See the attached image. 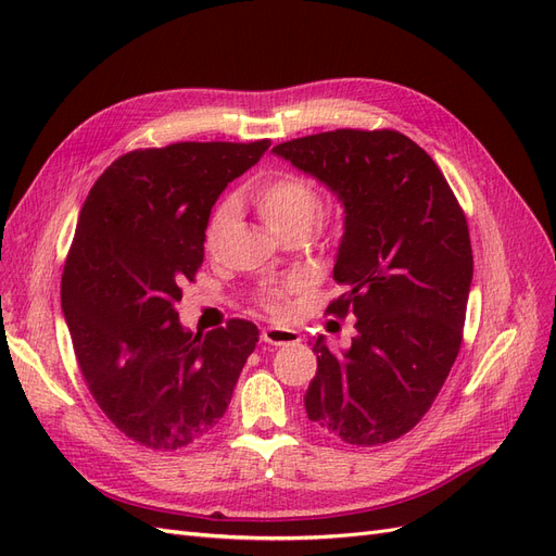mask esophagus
I'll return each mask as SVG.
<instances>
[{"mask_svg": "<svg viewBox=\"0 0 556 556\" xmlns=\"http://www.w3.org/2000/svg\"><path fill=\"white\" fill-rule=\"evenodd\" d=\"M262 341L268 345H292V343H299V333L292 329L268 327V329H262Z\"/></svg>", "mask_w": 556, "mask_h": 556, "instance_id": "34e87169", "label": "esophagus"}]
</instances>
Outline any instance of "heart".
Listing matches in <instances>:
<instances>
[{
	"instance_id": "heart-1",
	"label": "heart",
	"mask_w": 556,
	"mask_h": 556,
	"mask_svg": "<svg viewBox=\"0 0 556 556\" xmlns=\"http://www.w3.org/2000/svg\"><path fill=\"white\" fill-rule=\"evenodd\" d=\"M248 201L262 225L282 241L304 239L317 220H329L339 213V206H323V194H319L317 185L296 172H278L255 182L248 190ZM233 215H237V206L231 199L220 201L213 208L204 231V245L208 252L217 248V241L223 239ZM260 304L266 313L285 315L288 311V288L264 292Z\"/></svg>"
}]
</instances>
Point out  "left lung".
<instances>
[{
	"mask_svg": "<svg viewBox=\"0 0 556 556\" xmlns=\"http://www.w3.org/2000/svg\"><path fill=\"white\" fill-rule=\"evenodd\" d=\"M274 153L323 180L345 206L327 313L355 315L341 355L317 341L304 406L357 447L408 433L439 396L464 341L473 250L464 208L435 162L394 129H333Z\"/></svg>",
	"mask_w": 556,
	"mask_h": 556,
	"instance_id": "8db88e82",
	"label": "left lung"
}]
</instances>
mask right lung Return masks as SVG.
Here are the masks:
<instances>
[{
  "instance_id": "right-lung-1",
  "label": "right lung",
  "mask_w": 556,
  "mask_h": 556,
  "mask_svg": "<svg viewBox=\"0 0 556 556\" xmlns=\"http://www.w3.org/2000/svg\"><path fill=\"white\" fill-rule=\"evenodd\" d=\"M271 141L139 148L97 178L62 274V311L97 406L127 439L188 447L220 422L260 339L248 319L185 331L176 304L204 262L211 208Z\"/></svg>"
}]
</instances>
